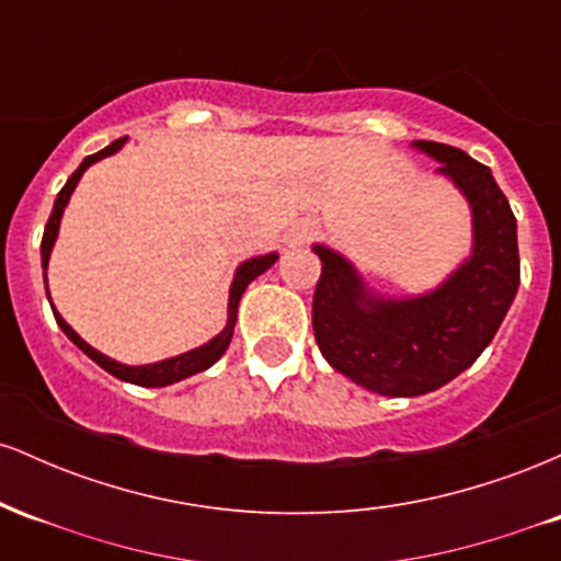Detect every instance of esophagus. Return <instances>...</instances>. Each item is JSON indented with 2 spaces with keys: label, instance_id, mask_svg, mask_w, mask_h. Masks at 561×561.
I'll use <instances>...</instances> for the list:
<instances>
[{
  "label": "esophagus",
  "instance_id": "esophagus-1",
  "mask_svg": "<svg viewBox=\"0 0 561 561\" xmlns=\"http://www.w3.org/2000/svg\"><path fill=\"white\" fill-rule=\"evenodd\" d=\"M317 234V224H311V221H300V224H295L293 229H289V244H302V242H308L311 240V237Z\"/></svg>",
  "mask_w": 561,
  "mask_h": 561
}]
</instances>
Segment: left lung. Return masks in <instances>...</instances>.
<instances>
[{"mask_svg": "<svg viewBox=\"0 0 561 561\" xmlns=\"http://www.w3.org/2000/svg\"><path fill=\"white\" fill-rule=\"evenodd\" d=\"M437 176L467 199L472 244L467 259L416 295L377 289L340 250L313 242L321 276L313 334L334 371L388 398L433 392L469 369L491 345L519 287L517 218L488 165L456 147L416 139Z\"/></svg>", "mask_w": 561, "mask_h": 561, "instance_id": "1", "label": "left lung"}]
</instances>
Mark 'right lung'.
<instances>
[{
  "label": "right lung",
  "mask_w": 561,
  "mask_h": 561,
  "mask_svg": "<svg viewBox=\"0 0 561 561\" xmlns=\"http://www.w3.org/2000/svg\"><path fill=\"white\" fill-rule=\"evenodd\" d=\"M124 145H126V137L124 139H115L113 145L105 147V150L94 152V156H89V158H83V163L73 173H70V179L66 182V186H62V190H60V195L55 197L53 214H49V221H47V227H44V237H42V268H44V287H47V298H49V285H47L49 255H53L57 234H60V221H62V214H66L68 203H70V195H73V190H76V186H79L81 176H83V173H87L89 165L100 163L102 158L115 156V152H118V150H124ZM276 261H279V253L255 255V259L242 261L240 266L234 268V279H231V285H229L227 327H224V330L218 332L216 337H210L208 343H203L199 347H192V351H186V353H179V356L163 358V362H156V364L131 366V364H121V362H115V358L105 356V353H100V351H96V347L89 345L87 340H83L81 334L76 332L73 327H70L68 321L60 317V311H57L53 300H49V302H53V313H55L57 327H60V330L68 334L70 343H73L76 347H81V351L87 353V356L92 358L96 366H102V369H105L107 375L124 379V382L141 385V388H165V385L182 382V379H186V377L199 375V371L210 369V366H214L218 358H221L224 353H227L231 337H234L237 308H240V300H242L244 289H248L250 282L259 279L263 272H268V268H272Z\"/></svg>",
  "instance_id": "right-lung-1"
}]
</instances>
